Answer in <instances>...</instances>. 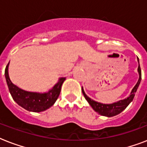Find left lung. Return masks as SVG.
<instances>
[{
  "mask_svg": "<svg viewBox=\"0 0 147 147\" xmlns=\"http://www.w3.org/2000/svg\"><path fill=\"white\" fill-rule=\"evenodd\" d=\"M138 62H139V59H138ZM137 70H138V72H139V79H138V82H137L136 85L134 87V88H133L131 92H130V96L127 97L125 99L118 100V101L112 103V104H108V105L107 104H102V103L97 102L95 100L91 99L89 97H88L86 95V94L85 93V92H84L83 88H82V93L84 94V96H85V99L87 100L88 102L89 103V105L92 106V107L94 109V111H96L97 113H98L100 115L108 117L117 115V114L121 113L123 110L125 109L126 107H127L129 104L132 101L134 98L135 93L137 92V90L138 88V87H139L140 83V81H141V69H140V64Z\"/></svg>",
  "mask_w": 147,
  "mask_h": 147,
  "instance_id": "left-lung-1",
  "label": "left lung"
}]
</instances>
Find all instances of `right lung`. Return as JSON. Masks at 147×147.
Here are the masks:
<instances>
[{
    "label": "right lung",
    "instance_id": "obj_1",
    "mask_svg": "<svg viewBox=\"0 0 147 147\" xmlns=\"http://www.w3.org/2000/svg\"><path fill=\"white\" fill-rule=\"evenodd\" d=\"M8 66L9 63L6 66L4 73L6 82L7 84L9 92L13 100L17 105L26 111L32 112L44 111L54 105L55 100L59 98L62 83L65 80V78H60L59 82L53 86V88L45 93L26 92L11 82L8 75Z\"/></svg>",
    "mask_w": 147,
    "mask_h": 147
}]
</instances>
